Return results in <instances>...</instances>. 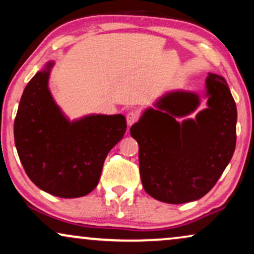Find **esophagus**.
<instances>
[{"label": "esophagus", "instance_id": "1", "mask_svg": "<svg viewBox=\"0 0 254 254\" xmlns=\"http://www.w3.org/2000/svg\"><path fill=\"white\" fill-rule=\"evenodd\" d=\"M126 119H127L128 126H131V125L135 124L138 120V114L135 112V111H129V112L127 113Z\"/></svg>", "mask_w": 254, "mask_h": 254}]
</instances>
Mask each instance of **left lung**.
<instances>
[{
	"instance_id": "left-lung-1",
	"label": "left lung",
	"mask_w": 254,
	"mask_h": 254,
	"mask_svg": "<svg viewBox=\"0 0 254 254\" xmlns=\"http://www.w3.org/2000/svg\"><path fill=\"white\" fill-rule=\"evenodd\" d=\"M207 109L195 92L171 91L149 107L130 127L138 143L140 176L145 192L162 202L199 200L213 189L236 148L237 107L220 75L206 78Z\"/></svg>"
}]
</instances>
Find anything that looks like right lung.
<instances>
[{
	"label": "right lung",
	"mask_w": 254,
	"mask_h": 254,
	"mask_svg": "<svg viewBox=\"0 0 254 254\" xmlns=\"http://www.w3.org/2000/svg\"><path fill=\"white\" fill-rule=\"evenodd\" d=\"M54 62L27 83L13 125L26 175L54 196H84L98 185L104 161L126 131L123 114H90L70 121L48 89Z\"/></svg>",
	"instance_id": "1"
}]
</instances>
